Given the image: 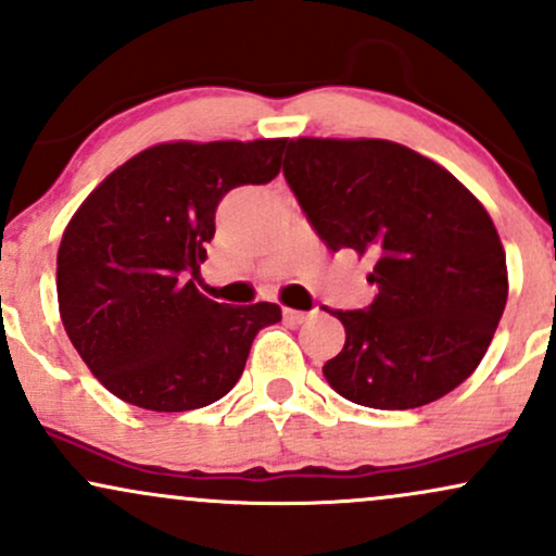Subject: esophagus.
Returning <instances> with one entry per match:
<instances>
[{"label": "esophagus", "mask_w": 556, "mask_h": 556, "mask_svg": "<svg viewBox=\"0 0 556 556\" xmlns=\"http://www.w3.org/2000/svg\"><path fill=\"white\" fill-rule=\"evenodd\" d=\"M316 311H292V308H285V318L290 324H305L308 318H314Z\"/></svg>", "instance_id": "1"}]
</instances>
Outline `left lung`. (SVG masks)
Instances as JSON below:
<instances>
[{"instance_id": "8db88e82", "label": "left lung", "mask_w": 556, "mask_h": 556, "mask_svg": "<svg viewBox=\"0 0 556 556\" xmlns=\"http://www.w3.org/2000/svg\"><path fill=\"white\" fill-rule=\"evenodd\" d=\"M285 180L329 251L374 261L366 311H329L344 348L334 392L376 410L444 397L486 355L507 261L483 203L442 164L381 138H292Z\"/></svg>"}]
</instances>
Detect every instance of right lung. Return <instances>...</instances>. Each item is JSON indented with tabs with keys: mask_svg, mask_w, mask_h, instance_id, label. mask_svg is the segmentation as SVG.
I'll list each match as a JSON object with an SVG mask.
<instances>
[{
	"mask_svg": "<svg viewBox=\"0 0 556 556\" xmlns=\"http://www.w3.org/2000/svg\"><path fill=\"white\" fill-rule=\"evenodd\" d=\"M285 138L169 140L127 159L80 203L56 253V300L78 355L114 397L156 413L238 384L277 303L222 305L193 285L227 190L279 175Z\"/></svg>",
	"mask_w": 556,
	"mask_h": 556,
	"instance_id": "right-lung-1",
	"label": "right lung"
}]
</instances>
